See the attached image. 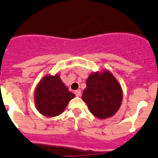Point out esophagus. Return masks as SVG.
<instances>
[{"instance_id":"1","label":"esophagus","mask_w":158,"mask_h":158,"mask_svg":"<svg viewBox=\"0 0 158 158\" xmlns=\"http://www.w3.org/2000/svg\"><path fill=\"white\" fill-rule=\"evenodd\" d=\"M75 94H76L77 97L81 96V90H80V89H77V90H76V91H75Z\"/></svg>"}]
</instances>
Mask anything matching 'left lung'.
<instances>
[{
    "label": "left lung",
    "mask_w": 158,
    "mask_h": 158,
    "mask_svg": "<svg viewBox=\"0 0 158 158\" xmlns=\"http://www.w3.org/2000/svg\"><path fill=\"white\" fill-rule=\"evenodd\" d=\"M86 82L82 98L89 112L98 119L114 116L121 106L123 91L113 74L107 69L92 72Z\"/></svg>",
    "instance_id": "left-lung-1"
}]
</instances>
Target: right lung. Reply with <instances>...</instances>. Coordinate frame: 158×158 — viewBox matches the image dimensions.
<instances>
[{
  "label": "right lung",
  "instance_id": "right-lung-1",
  "mask_svg": "<svg viewBox=\"0 0 158 158\" xmlns=\"http://www.w3.org/2000/svg\"><path fill=\"white\" fill-rule=\"evenodd\" d=\"M75 97L62 82L59 74L48 75L39 81L35 88V105L41 114L53 117L61 114Z\"/></svg>",
  "mask_w": 158,
  "mask_h": 158
}]
</instances>
